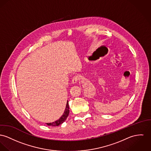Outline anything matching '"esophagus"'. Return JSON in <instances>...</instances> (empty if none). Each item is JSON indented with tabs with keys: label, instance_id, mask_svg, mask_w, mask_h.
<instances>
[{
	"label": "esophagus",
	"instance_id": "obj_1",
	"mask_svg": "<svg viewBox=\"0 0 151 151\" xmlns=\"http://www.w3.org/2000/svg\"><path fill=\"white\" fill-rule=\"evenodd\" d=\"M81 79V78L79 77V76L77 75V76H75L73 79H72V83L73 84H75V83H77V82L78 81H79Z\"/></svg>",
	"mask_w": 151,
	"mask_h": 151
}]
</instances>
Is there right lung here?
I'll list each match as a JSON object with an SVG mask.
<instances>
[{
    "label": "right lung",
    "instance_id": "1",
    "mask_svg": "<svg viewBox=\"0 0 151 151\" xmlns=\"http://www.w3.org/2000/svg\"><path fill=\"white\" fill-rule=\"evenodd\" d=\"M69 113H70V108H69V105H68V101H67V105H66V108L65 109V111L64 112V114L60 118V119H58V121L53 122L52 123H47V125H52L53 127H56V126H58L60 125H61V124H63L65 119H67V118L68 116L69 115Z\"/></svg>",
    "mask_w": 151,
    "mask_h": 151
}]
</instances>
